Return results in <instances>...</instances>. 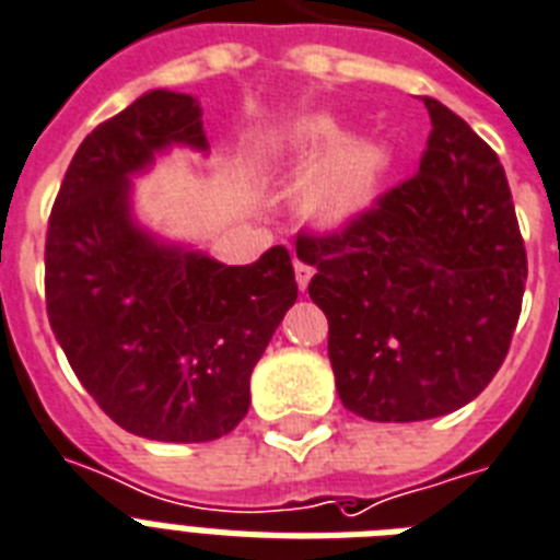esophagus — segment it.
<instances>
[{"label":"esophagus","instance_id":"1","mask_svg":"<svg viewBox=\"0 0 560 560\" xmlns=\"http://www.w3.org/2000/svg\"><path fill=\"white\" fill-rule=\"evenodd\" d=\"M312 266L308 262H303V259H294V277H298V285H301V292H306L308 280H312Z\"/></svg>","mask_w":560,"mask_h":560}]
</instances>
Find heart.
<instances>
[{
  "instance_id": "obj_1",
  "label": "heart",
  "mask_w": 560,
  "mask_h": 560,
  "mask_svg": "<svg viewBox=\"0 0 560 560\" xmlns=\"http://www.w3.org/2000/svg\"><path fill=\"white\" fill-rule=\"evenodd\" d=\"M335 141L329 124H308L298 129L294 144L324 147ZM387 170V150L382 144H350L332 153L320 167L312 187V210L329 225L347 222L373 205Z\"/></svg>"
}]
</instances>
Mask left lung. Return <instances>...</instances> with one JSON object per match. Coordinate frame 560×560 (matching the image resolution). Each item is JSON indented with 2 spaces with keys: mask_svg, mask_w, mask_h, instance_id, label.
Returning a JSON list of instances; mask_svg holds the SVG:
<instances>
[{
  "mask_svg": "<svg viewBox=\"0 0 560 560\" xmlns=\"http://www.w3.org/2000/svg\"><path fill=\"white\" fill-rule=\"evenodd\" d=\"M431 136L413 176L329 234H298L308 298L329 320L343 407L422 422L477 399L512 343L526 248L498 153L422 97Z\"/></svg>",
  "mask_w": 560,
  "mask_h": 560,
  "instance_id": "8db88e82",
  "label": "left lung"
}]
</instances>
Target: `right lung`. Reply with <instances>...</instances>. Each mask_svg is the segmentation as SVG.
Here are the masks:
<instances>
[{
    "label": "right lung",
    "instance_id": "1",
    "mask_svg": "<svg viewBox=\"0 0 560 560\" xmlns=\"http://www.w3.org/2000/svg\"><path fill=\"white\" fill-rule=\"evenodd\" d=\"M170 144L208 150L199 101L167 89L83 138L48 217L46 308L112 422L144 440L210 442L248 413L254 364L298 283L283 245L222 266L136 228L129 176Z\"/></svg>",
    "mask_w": 560,
    "mask_h": 560
}]
</instances>
